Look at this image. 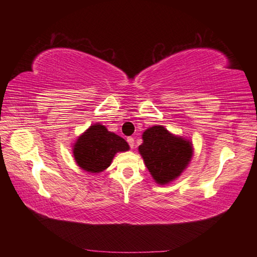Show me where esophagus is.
<instances>
[{
  "label": "esophagus",
  "instance_id": "1",
  "mask_svg": "<svg viewBox=\"0 0 257 257\" xmlns=\"http://www.w3.org/2000/svg\"><path fill=\"white\" fill-rule=\"evenodd\" d=\"M127 142H128V144H129V146H130V149H134V146H135V139H134L133 137H128V138H127Z\"/></svg>",
  "mask_w": 257,
  "mask_h": 257
}]
</instances>
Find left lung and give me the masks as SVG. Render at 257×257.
Returning <instances> with one entry per match:
<instances>
[{
    "mask_svg": "<svg viewBox=\"0 0 257 257\" xmlns=\"http://www.w3.org/2000/svg\"><path fill=\"white\" fill-rule=\"evenodd\" d=\"M138 147L151 175L158 184L164 185L180 176L193 155L189 142L176 137L162 125H154L143 134Z\"/></svg>",
    "mask_w": 257,
    "mask_h": 257,
    "instance_id": "1",
    "label": "left lung"
}]
</instances>
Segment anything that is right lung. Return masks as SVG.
<instances>
[{
  "instance_id": "add662e5",
  "label": "right lung",
  "mask_w": 257,
  "mask_h": 257,
  "mask_svg": "<svg viewBox=\"0 0 257 257\" xmlns=\"http://www.w3.org/2000/svg\"><path fill=\"white\" fill-rule=\"evenodd\" d=\"M129 150V145L118 135L107 132L102 124H94L78 138L73 146L76 162L84 170L98 173L110 167L116 152Z\"/></svg>"
}]
</instances>
